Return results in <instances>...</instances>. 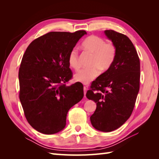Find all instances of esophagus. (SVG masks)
<instances>
[{"mask_svg": "<svg viewBox=\"0 0 159 159\" xmlns=\"http://www.w3.org/2000/svg\"><path fill=\"white\" fill-rule=\"evenodd\" d=\"M84 96L85 97V95H86V91H87V88H86V87H84Z\"/></svg>", "mask_w": 159, "mask_h": 159, "instance_id": "34e87169", "label": "esophagus"}]
</instances>
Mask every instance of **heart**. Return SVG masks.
Returning a JSON list of instances; mask_svg holds the SVG:
<instances>
[{
	"label": "heart",
	"mask_w": 159,
	"mask_h": 159,
	"mask_svg": "<svg viewBox=\"0 0 159 159\" xmlns=\"http://www.w3.org/2000/svg\"><path fill=\"white\" fill-rule=\"evenodd\" d=\"M82 46L86 50L93 54L91 64L93 67L89 69L80 70L75 74L74 78L78 82L88 84L97 78L99 74V69L104 71L111 66L116 56L117 48L113 43L105 42L102 37L94 35L86 38L82 43ZM68 64L73 69H79L78 51L76 48H73L70 51Z\"/></svg>",
	"instance_id": "heart-1"
}]
</instances>
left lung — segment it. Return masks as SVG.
<instances>
[{"instance_id":"left-lung-1","label":"left lung","mask_w":159,"mask_h":159,"mask_svg":"<svg viewBox=\"0 0 159 159\" xmlns=\"http://www.w3.org/2000/svg\"><path fill=\"white\" fill-rule=\"evenodd\" d=\"M104 33L116 46V56L111 66L93 81L86 97L97 105L90 117L92 126L110 132L125 123L133 112L139 91L140 61L127 36L112 30Z\"/></svg>"}]
</instances>
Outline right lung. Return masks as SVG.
Listing matches in <instances>:
<instances>
[{"label":"right lung","instance_id":"obj_1","mask_svg":"<svg viewBox=\"0 0 159 159\" xmlns=\"http://www.w3.org/2000/svg\"><path fill=\"white\" fill-rule=\"evenodd\" d=\"M85 30L51 32L32 41L24 54L18 72L19 98L25 117L37 131L46 134L63 130L70 109L84 97L81 83L71 78L68 56Z\"/></svg>","mask_w":159,"mask_h":159}]
</instances>
